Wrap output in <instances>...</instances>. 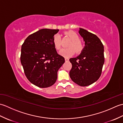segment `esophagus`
Returning <instances> with one entry per match:
<instances>
[{"label":"esophagus","instance_id":"1","mask_svg":"<svg viewBox=\"0 0 123 123\" xmlns=\"http://www.w3.org/2000/svg\"><path fill=\"white\" fill-rule=\"evenodd\" d=\"M69 60V59L68 57H65V61H66V62H68Z\"/></svg>","mask_w":123,"mask_h":123}]
</instances>
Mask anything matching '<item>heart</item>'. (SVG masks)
I'll return each mask as SVG.
<instances>
[{
	"label": "heart",
	"instance_id": "1",
	"mask_svg": "<svg viewBox=\"0 0 123 123\" xmlns=\"http://www.w3.org/2000/svg\"><path fill=\"white\" fill-rule=\"evenodd\" d=\"M65 34L69 36L72 41L68 45L69 48L62 49L59 52L60 54L66 57H68L73 55L75 53V51L77 53H81L84 48V45L82 42L80 40L79 35L74 31H69L66 32ZM52 42L54 48L57 50L61 49V38L59 34H56L54 35Z\"/></svg>",
	"mask_w": 123,
	"mask_h": 123
}]
</instances>
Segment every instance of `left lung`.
Here are the masks:
<instances>
[{"label":"left lung","mask_w":123,"mask_h":123,"mask_svg":"<svg viewBox=\"0 0 123 123\" xmlns=\"http://www.w3.org/2000/svg\"><path fill=\"white\" fill-rule=\"evenodd\" d=\"M79 33L85 46L79 56L70 59L72 68L69 74L74 83L82 87L92 84L100 77L105 61L104 45L97 36L80 28Z\"/></svg>","instance_id":"obj_1"}]
</instances>
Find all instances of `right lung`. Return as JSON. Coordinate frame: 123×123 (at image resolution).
I'll return each instance as SVG.
<instances>
[{
	"instance_id": "add662e5",
	"label": "right lung",
	"mask_w": 123,
	"mask_h": 123,
	"mask_svg": "<svg viewBox=\"0 0 123 123\" xmlns=\"http://www.w3.org/2000/svg\"><path fill=\"white\" fill-rule=\"evenodd\" d=\"M59 30L42 29L26 38L22 45L20 62L27 79L40 88H47L56 82L57 71L65 62L53 44Z\"/></svg>"
}]
</instances>
